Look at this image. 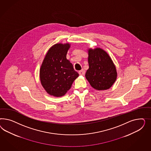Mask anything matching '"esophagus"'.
<instances>
[{
    "label": "esophagus",
    "mask_w": 151,
    "mask_h": 151,
    "mask_svg": "<svg viewBox=\"0 0 151 151\" xmlns=\"http://www.w3.org/2000/svg\"><path fill=\"white\" fill-rule=\"evenodd\" d=\"M78 73H79V74H80V75H84L85 73V71L84 70L82 69L81 70H80V71L78 72Z\"/></svg>",
    "instance_id": "34e87169"
}]
</instances>
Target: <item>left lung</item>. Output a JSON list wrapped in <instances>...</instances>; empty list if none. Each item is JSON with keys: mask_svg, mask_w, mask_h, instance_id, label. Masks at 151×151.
<instances>
[{"mask_svg": "<svg viewBox=\"0 0 151 151\" xmlns=\"http://www.w3.org/2000/svg\"><path fill=\"white\" fill-rule=\"evenodd\" d=\"M89 69L85 74L92 87L97 90L109 89L117 78L116 67L109 55L100 48L88 50Z\"/></svg>", "mask_w": 151, "mask_h": 151, "instance_id": "left-lung-1", "label": "left lung"}]
</instances>
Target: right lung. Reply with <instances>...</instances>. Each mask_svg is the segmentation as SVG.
Instances as JSON below:
<instances>
[{
	"mask_svg": "<svg viewBox=\"0 0 151 151\" xmlns=\"http://www.w3.org/2000/svg\"><path fill=\"white\" fill-rule=\"evenodd\" d=\"M69 44H56L47 52L41 65L40 78L41 85L50 95H64L78 76L73 65L66 59Z\"/></svg>",
	"mask_w": 151,
	"mask_h": 151,
	"instance_id": "add662e5",
	"label": "right lung"
}]
</instances>
